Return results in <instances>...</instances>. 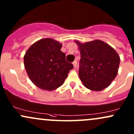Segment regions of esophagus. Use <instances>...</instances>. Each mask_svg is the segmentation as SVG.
I'll return each instance as SVG.
<instances>
[{
  "label": "esophagus",
  "mask_w": 134,
  "mask_h": 134,
  "mask_svg": "<svg viewBox=\"0 0 134 134\" xmlns=\"http://www.w3.org/2000/svg\"><path fill=\"white\" fill-rule=\"evenodd\" d=\"M72 64H73V65H74V68H76V66H77V61H76V60H75V61L73 62Z\"/></svg>",
  "instance_id": "34e87169"
}]
</instances>
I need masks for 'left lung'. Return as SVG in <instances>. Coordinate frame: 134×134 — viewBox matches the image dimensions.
Listing matches in <instances>:
<instances>
[{
  "instance_id": "obj_1",
  "label": "left lung",
  "mask_w": 134,
  "mask_h": 134,
  "mask_svg": "<svg viewBox=\"0 0 134 134\" xmlns=\"http://www.w3.org/2000/svg\"><path fill=\"white\" fill-rule=\"evenodd\" d=\"M74 42L80 51L79 76L84 86L97 92L108 87L118 72L120 58L116 51L98 39L85 43Z\"/></svg>"
}]
</instances>
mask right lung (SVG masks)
Listing matches in <instances>:
<instances>
[{"mask_svg": "<svg viewBox=\"0 0 134 134\" xmlns=\"http://www.w3.org/2000/svg\"><path fill=\"white\" fill-rule=\"evenodd\" d=\"M62 46L58 41L45 38L34 43L26 51L25 69L37 87L47 91L58 88L73 69V65L66 61Z\"/></svg>", "mask_w": 134, "mask_h": 134, "instance_id": "1", "label": "right lung"}]
</instances>
